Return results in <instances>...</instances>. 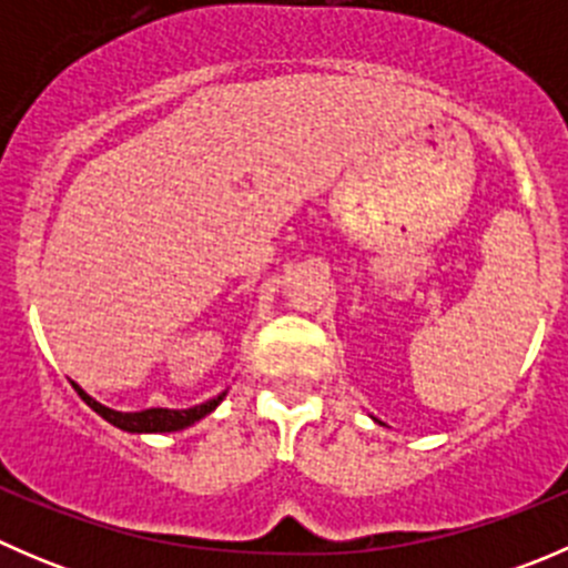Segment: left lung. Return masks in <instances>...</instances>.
<instances>
[{
	"instance_id": "left-lung-1",
	"label": "left lung",
	"mask_w": 568,
	"mask_h": 568,
	"mask_svg": "<svg viewBox=\"0 0 568 568\" xmlns=\"http://www.w3.org/2000/svg\"><path fill=\"white\" fill-rule=\"evenodd\" d=\"M374 420H376V417H374ZM376 423H382V420H376Z\"/></svg>"
}]
</instances>
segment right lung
Masks as SVG:
<instances>
[{
    "label": "right lung",
    "instance_id": "add662e5",
    "mask_svg": "<svg viewBox=\"0 0 568 568\" xmlns=\"http://www.w3.org/2000/svg\"><path fill=\"white\" fill-rule=\"evenodd\" d=\"M77 393L82 395L84 404L90 406L93 412H99L106 423L118 426L120 432H129V434H170V432H183V428L194 426L197 420H203L205 415L216 409L225 398V393H220L216 398L203 400L197 406H189V409H168V406H151V409H142V412H118V409H109V406L99 404L93 395H88L82 387L73 382Z\"/></svg>",
    "mask_w": 568,
    "mask_h": 568
}]
</instances>
